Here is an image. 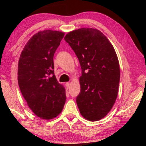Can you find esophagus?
Here are the masks:
<instances>
[{"label":"esophagus","mask_w":146,"mask_h":146,"mask_svg":"<svg viewBox=\"0 0 146 146\" xmlns=\"http://www.w3.org/2000/svg\"><path fill=\"white\" fill-rule=\"evenodd\" d=\"M70 82H66V88H67L68 89L70 88Z\"/></svg>","instance_id":"obj_1"}]
</instances>
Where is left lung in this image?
Masks as SVG:
<instances>
[{"label": "left lung", "mask_w": 146, "mask_h": 146, "mask_svg": "<svg viewBox=\"0 0 146 146\" xmlns=\"http://www.w3.org/2000/svg\"><path fill=\"white\" fill-rule=\"evenodd\" d=\"M80 62L82 76L76 104L82 117L95 122L110 111L117 98L120 66L111 43L97 29L82 28L64 37Z\"/></svg>", "instance_id": "left-lung-1"}]
</instances>
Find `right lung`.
<instances>
[{
    "mask_svg": "<svg viewBox=\"0 0 146 146\" xmlns=\"http://www.w3.org/2000/svg\"><path fill=\"white\" fill-rule=\"evenodd\" d=\"M64 32L44 30L35 34L24 46L18 65V83L27 104L35 115L50 120L65 104L66 90L54 75L53 56Z\"/></svg>",
    "mask_w": 146,
    "mask_h": 146,
    "instance_id": "obj_1",
    "label": "right lung"
}]
</instances>
